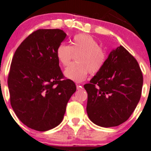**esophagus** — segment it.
Wrapping results in <instances>:
<instances>
[{"label": "esophagus", "mask_w": 151, "mask_h": 151, "mask_svg": "<svg viewBox=\"0 0 151 151\" xmlns=\"http://www.w3.org/2000/svg\"><path fill=\"white\" fill-rule=\"evenodd\" d=\"M82 89V86L81 85H79V84H77V90H80Z\"/></svg>", "instance_id": "obj_1"}]
</instances>
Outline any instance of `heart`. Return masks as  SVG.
I'll list each match as a JSON object with an SVG mask.
<instances>
[{"instance_id":"heart-1","label":"heart","mask_w":151,"mask_h":151,"mask_svg":"<svg viewBox=\"0 0 151 151\" xmlns=\"http://www.w3.org/2000/svg\"><path fill=\"white\" fill-rule=\"evenodd\" d=\"M74 53H79L76 58L77 63L69 65L64 74L66 77L76 82L84 80L89 72L91 74L99 72L107 60L105 50L99 47L98 41L89 35L78 34L74 37L71 45L61 43L57 48V58L63 66L69 65Z\"/></svg>"}]
</instances>
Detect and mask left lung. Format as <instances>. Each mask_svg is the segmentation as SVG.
Here are the masks:
<instances>
[{"instance_id":"8db88e82","label":"left lung","mask_w":151,"mask_h":151,"mask_svg":"<svg viewBox=\"0 0 151 151\" xmlns=\"http://www.w3.org/2000/svg\"><path fill=\"white\" fill-rule=\"evenodd\" d=\"M143 81L136 59L121 45L112 50L104 68L84 86L90 120L105 128L127 121L141 99Z\"/></svg>"}]
</instances>
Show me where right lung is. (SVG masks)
Returning <instances> with one entry per match:
<instances>
[{
	"mask_svg": "<svg viewBox=\"0 0 151 151\" xmlns=\"http://www.w3.org/2000/svg\"><path fill=\"white\" fill-rule=\"evenodd\" d=\"M66 36L60 29L35 31L12 60L8 77L10 104L22 124L36 131H48L62 122L77 89L73 81L63 79L56 55Z\"/></svg>",
	"mask_w": 151,
	"mask_h": 151,
	"instance_id": "add662e5",
	"label": "right lung"
}]
</instances>
